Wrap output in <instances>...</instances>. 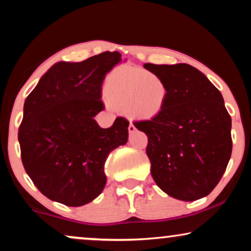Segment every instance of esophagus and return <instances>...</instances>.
I'll use <instances>...</instances> for the list:
<instances>
[{
  "label": "esophagus",
  "mask_w": 251,
  "mask_h": 251,
  "mask_svg": "<svg viewBox=\"0 0 251 251\" xmlns=\"http://www.w3.org/2000/svg\"><path fill=\"white\" fill-rule=\"evenodd\" d=\"M128 130H129L130 133H133V132L136 131V126H133V125H131V123H130L129 126H128Z\"/></svg>",
  "instance_id": "1"
}]
</instances>
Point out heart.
Returning <instances> with one entry per match:
<instances>
[{"instance_id":"1","label":"heart","mask_w":251,"mask_h":251,"mask_svg":"<svg viewBox=\"0 0 251 251\" xmlns=\"http://www.w3.org/2000/svg\"><path fill=\"white\" fill-rule=\"evenodd\" d=\"M104 95L108 105L125 111L129 119L150 121L167 107L169 88L155 73L140 67L120 66L106 78Z\"/></svg>"}]
</instances>
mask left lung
<instances>
[{"instance_id":"left-lung-1","label":"left lung","mask_w":251,"mask_h":251,"mask_svg":"<svg viewBox=\"0 0 251 251\" xmlns=\"http://www.w3.org/2000/svg\"><path fill=\"white\" fill-rule=\"evenodd\" d=\"M169 88L157 118L133 125L149 138L154 181L181 201L204 198L219 183L232 154V120L221 91L188 64L144 65Z\"/></svg>"}]
</instances>
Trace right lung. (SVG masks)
Returning a JSON list of instances; mask_svg holds the SVG:
<instances>
[{
	"label": "right lung",
	"mask_w": 251,
	"mask_h": 251,
	"mask_svg": "<svg viewBox=\"0 0 251 251\" xmlns=\"http://www.w3.org/2000/svg\"><path fill=\"white\" fill-rule=\"evenodd\" d=\"M120 61L118 51L80 63L58 61L26 98L18 131L22 161L50 200L80 207L104 190L106 159L128 142L129 122L116 118L102 129L94 118L104 109L102 81Z\"/></svg>",
	"instance_id": "right-lung-1"
}]
</instances>
